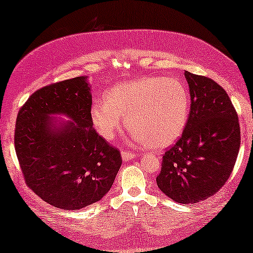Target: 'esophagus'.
<instances>
[{"label":"esophagus","mask_w":253,"mask_h":253,"mask_svg":"<svg viewBox=\"0 0 253 253\" xmlns=\"http://www.w3.org/2000/svg\"><path fill=\"white\" fill-rule=\"evenodd\" d=\"M122 159L124 161H129V160H132V159L136 158V154L134 153H131V152H126V151H122Z\"/></svg>","instance_id":"obj_1"}]
</instances>
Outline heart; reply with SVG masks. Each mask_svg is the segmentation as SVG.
<instances>
[{
    "label": "heart",
    "instance_id": "obj_1",
    "mask_svg": "<svg viewBox=\"0 0 253 253\" xmlns=\"http://www.w3.org/2000/svg\"><path fill=\"white\" fill-rule=\"evenodd\" d=\"M190 95L185 85L170 77H141L109 88L103 101L91 107L96 132L113 140L126 117L130 138L137 143L165 148L174 144L186 126Z\"/></svg>",
    "mask_w": 253,
    "mask_h": 253
}]
</instances>
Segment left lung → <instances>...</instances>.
Listing matches in <instances>:
<instances>
[{
  "label": "left lung",
  "mask_w": 253,
  "mask_h": 253,
  "mask_svg": "<svg viewBox=\"0 0 253 253\" xmlns=\"http://www.w3.org/2000/svg\"><path fill=\"white\" fill-rule=\"evenodd\" d=\"M189 119L182 136L162 157L158 188L179 204L205 200L229 178L241 145L238 116L221 86L185 71Z\"/></svg>",
  "instance_id": "left-lung-1"
}]
</instances>
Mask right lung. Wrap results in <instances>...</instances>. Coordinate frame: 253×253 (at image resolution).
Listing matches in <instances>:
<instances>
[{"mask_svg": "<svg viewBox=\"0 0 253 253\" xmlns=\"http://www.w3.org/2000/svg\"><path fill=\"white\" fill-rule=\"evenodd\" d=\"M87 77L38 89L20 108L15 148L29 188L57 209L77 211L112 188L122 158L96 133ZM54 115L70 121L58 123Z\"/></svg>", "mask_w": 253, "mask_h": 253, "instance_id": "1", "label": "right lung"}]
</instances>
